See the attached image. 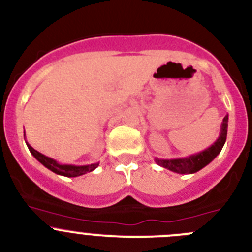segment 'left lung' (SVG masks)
<instances>
[{"instance_id": "8db88e82", "label": "left lung", "mask_w": 252, "mask_h": 252, "mask_svg": "<svg viewBox=\"0 0 252 252\" xmlns=\"http://www.w3.org/2000/svg\"><path fill=\"white\" fill-rule=\"evenodd\" d=\"M227 121H229V116L226 115L221 122L219 137H218V140L210 147L205 148L202 152L194 153V155L184 158H174V159H159V158H155L156 163L158 166L163 167V168H167L169 171L176 172V173L179 174H191L200 171L205 166H208L219 155L221 148L224 147L227 135Z\"/></svg>"}]
</instances>
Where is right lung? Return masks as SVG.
Masks as SVG:
<instances>
[{
	"instance_id": "right-lung-1",
	"label": "right lung",
	"mask_w": 252,
	"mask_h": 252,
	"mask_svg": "<svg viewBox=\"0 0 252 252\" xmlns=\"http://www.w3.org/2000/svg\"><path fill=\"white\" fill-rule=\"evenodd\" d=\"M26 136V135H25ZM27 143L28 148H30L31 153L34 156L35 159L38 162L43 164L44 167H47L48 169H50L52 172H54L56 174H59V176H64V177H79L83 176V174L89 173V172L94 171L95 168H97L99 163H92V164H86V166H74V164H61L58 163L56 159H53V158L47 157V156L42 155L40 152L35 151L32 146Z\"/></svg>"
}]
</instances>
